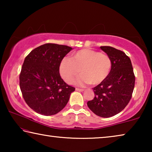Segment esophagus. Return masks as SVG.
<instances>
[{"label":"esophagus","instance_id":"1","mask_svg":"<svg viewBox=\"0 0 152 152\" xmlns=\"http://www.w3.org/2000/svg\"><path fill=\"white\" fill-rule=\"evenodd\" d=\"M76 91H79V92H83L84 91V89H80V88H76Z\"/></svg>","mask_w":152,"mask_h":152}]
</instances>
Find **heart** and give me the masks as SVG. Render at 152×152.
<instances>
[{
  "mask_svg": "<svg viewBox=\"0 0 152 152\" xmlns=\"http://www.w3.org/2000/svg\"><path fill=\"white\" fill-rule=\"evenodd\" d=\"M111 60L99 51L84 49L77 51L72 59L64 58L60 66L61 76L67 83L71 84L74 78L76 84L83 86L90 84L97 85L107 78L111 68Z\"/></svg>",
  "mask_w": 152,
  "mask_h": 152,
  "instance_id": "obj_1",
  "label": "heart"
}]
</instances>
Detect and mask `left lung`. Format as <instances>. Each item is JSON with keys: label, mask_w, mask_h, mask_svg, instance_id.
<instances>
[{"label": "left lung", "mask_w": 152, "mask_h": 152, "mask_svg": "<svg viewBox=\"0 0 152 152\" xmlns=\"http://www.w3.org/2000/svg\"><path fill=\"white\" fill-rule=\"evenodd\" d=\"M100 48L111 60V68L107 78L93 88L94 98L87 105L95 115L107 118L119 113L127 106L135 78L132 61L123 51L110 46Z\"/></svg>", "instance_id": "1"}]
</instances>
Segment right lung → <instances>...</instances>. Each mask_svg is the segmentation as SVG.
Returning <instances> with one entry per match:
<instances>
[{"label": "right lung", "instance_id": "obj_1", "mask_svg": "<svg viewBox=\"0 0 152 152\" xmlns=\"http://www.w3.org/2000/svg\"><path fill=\"white\" fill-rule=\"evenodd\" d=\"M73 48L45 43L25 58L19 76L20 88L26 103L36 113L50 116L61 111L75 88L61 78L62 59Z\"/></svg>", "mask_w": 152, "mask_h": 152}]
</instances>
